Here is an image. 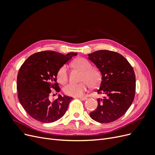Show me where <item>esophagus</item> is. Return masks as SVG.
Masks as SVG:
<instances>
[{
	"mask_svg": "<svg viewBox=\"0 0 155 155\" xmlns=\"http://www.w3.org/2000/svg\"><path fill=\"white\" fill-rule=\"evenodd\" d=\"M79 99L81 100H86L87 99V97H78Z\"/></svg>",
	"mask_w": 155,
	"mask_h": 155,
	"instance_id": "obj_1",
	"label": "esophagus"
}]
</instances>
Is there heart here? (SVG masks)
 Listing matches in <instances>:
<instances>
[{"label":"heart","instance_id":"heart-1","mask_svg":"<svg viewBox=\"0 0 155 155\" xmlns=\"http://www.w3.org/2000/svg\"><path fill=\"white\" fill-rule=\"evenodd\" d=\"M74 68L81 70L82 74L80 77L79 83H68L63 87V92L65 94L69 96H81L87 89L90 86L91 88H94L100 85L101 82V72L96 68H92L91 63L87 59L83 58H79L75 59L72 63ZM68 68L66 65L61 67L57 73V80L63 84L68 80Z\"/></svg>","mask_w":155,"mask_h":155}]
</instances>
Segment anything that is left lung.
<instances>
[{
    "mask_svg": "<svg viewBox=\"0 0 155 155\" xmlns=\"http://www.w3.org/2000/svg\"><path fill=\"white\" fill-rule=\"evenodd\" d=\"M88 59L100 70L102 79L97 94V109L90 113L97 122L110 123L121 118L134 100L136 79L134 70L123 55L110 50H98L88 54Z\"/></svg>",
    "mask_w": 155,
    "mask_h": 155,
    "instance_id": "8db88e82",
    "label": "left lung"
}]
</instances>
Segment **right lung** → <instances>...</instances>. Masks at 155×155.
<instances>
[{"mask_svg":"<svg viewBox=\"0 0 155 155\" xmlns=\"http://www.w3.org/2000/svg\"><path fill=\"white\" fill-rule=\"evenodd\" d=\"M76 55L42 51L30 55L21 65L17 76V96L31 118L43 123H52L65 114L72 97L59 94L52 101L49 97L51 89L60 91L57 83L58 70Z\"/></svg>","mask_w":155,"mask_h":155,"instance_id":"1","label":"right lung"}]
</instances>
